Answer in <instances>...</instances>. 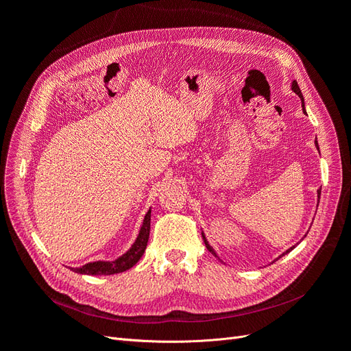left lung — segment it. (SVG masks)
I'll return each instance as SVG.
<instances>
[{"label":"left lung","instance_id":"8db88e82","mask_svg":"<svg viewBox=\"0 0 351 351\" xmlns=\"http://www.w3.org/2000/svg\"><path fill=\"white\" fill-rule=\"evenodd\" d=\"M291 89L294 90V93H295V95H299V98L302 99V105H303V95H302V90H300L299 84H297V82H295V80H293V83H291ZM303 110H304V105H303ZM315 143H316V147H317V149H319V146H317V142H316V141H315ZM317 199H321V189L317 190ZM202 237H204V241H205V244H206V249H208V250H209L212 254H214V256H217V258L219 259V256H218V254H217V252L210 247V244H209V243H208V240L205 239V234H204V232H202ZM294 247H295V246L290 247L289 250H285L282 254H280V258H281V256H284V254H287V253H289V252H291ZM280 258H277V259H280Z\"/></svg>","mask_w":351,"mask_h":351}]
</instances>
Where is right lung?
Masks as SVG:
<instances>
[{
	"mask_svg": "<svg viewBox=\"0 0 351 351\" xmlns=\"http://www.w3.org/2000/svg\"><path fill=\"white\" fill-rule=\"evenodd\" d=\"M149 231H151V209L146 212L143 224L141 227L139 236H137L136 241L132 244V247L127 250L120 258L115 261H98L83 265L80 268H71L77 274H86V275H112L120 274L127 269H130L133 265L137 263L147 246V240H149Z\"/></svg>",
	"mask_w": 351,
	"mask_h": 351,
	"instance_id": "right-lung-1",
	"label": "right lung"
}]
</instances>
